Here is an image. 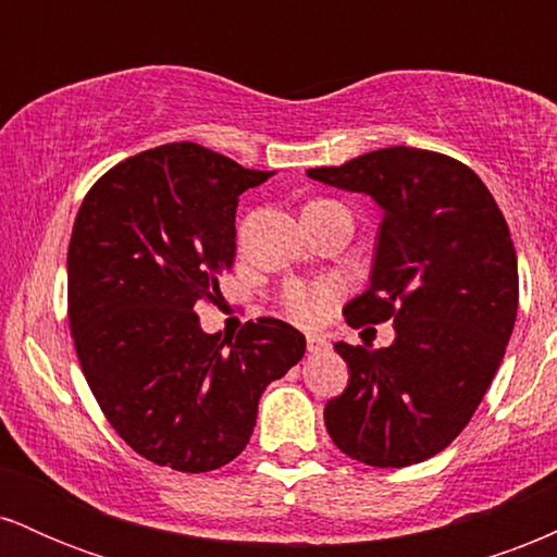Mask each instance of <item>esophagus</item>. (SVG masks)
<instances>
[{"label":"esophagus","mask_w":557,"mask_h":557,"mask_svg":"<svg viewBox=\"0 0 557 557\" xmlns=\"http://www.w3.org/2000/svg\"><path fill=\"white\" fill-rule=\"evenodd\" d=\"M306 345H309V354H324V350H330L327 337L322 335H309L306 337Z\"/></svg>","instance_id":"obj_1"}]
</instances>
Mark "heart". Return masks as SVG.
I'll return each mask as SVG.
<instances>
[{"label": "heart", "instance_id": "1", "mask_svg": "<svg viewBox=\"0 0 557 557\" xmlns=\"http://www.w3.org/2000/svg\"><path fill=\"white\" fill-rule=\"evenodd\" d=\"M332 300L327 285H293L285 296V309L298 324H317Z\"/></svg>", "mask_w": 557, "mask_h": 557}]
</instances>
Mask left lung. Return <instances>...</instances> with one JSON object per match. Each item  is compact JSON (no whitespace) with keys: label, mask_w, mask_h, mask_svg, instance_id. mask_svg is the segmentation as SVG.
<instances>
[{"label":"left lung","mask_w":557,"mask_h":557,"mask_svg":"<svg viewBox=\"0 0 557 557\" xmlns=\"http://www.w3.org/2000/svg\"><path fill=\"white\" fill-rule=\"evenodd\" d=\"M306 175L380 203L369 287L345 319L395 327L387 348L335 345L350 380L324 406L332 443L376 469L426 461L474 417L513 332L508 222L476 172L437 151L389 146Z\"/></svg>","instance_id":"1"}]
</instances>
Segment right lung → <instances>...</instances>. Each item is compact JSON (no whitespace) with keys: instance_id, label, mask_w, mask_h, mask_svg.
<instances>
[{"instance_id":"add662e5","label":"right lung","mask_w":557,"mask_h":557,"mask_svg":"<svg viewBox=\"0 0 557 557\" xmlns=\"http://www.w3.org/2000/svg\"><path fill=\"white\" fill-rule=\"evenodd\" d=\"M274 172L212 149L164 144L114 164L83 198L67 248V317L96 403L138 456L185 474L220 469L248 445L267 385L304 359L280 319L235 337L198 324L235 261L243 190Z\"/></svg>"}]
</instances>
